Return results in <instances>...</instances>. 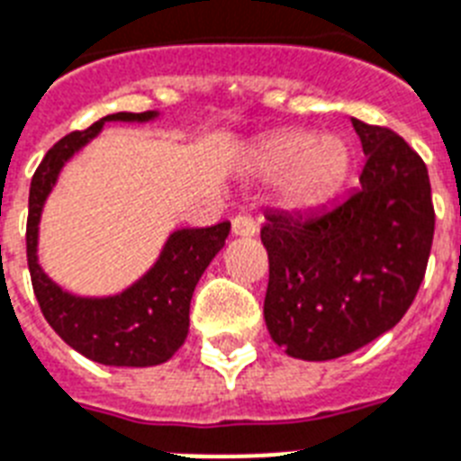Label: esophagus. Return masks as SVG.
I'll list each match as a JSON object with an SVG mask.
<instances>
[{
    "label": "esophagus",
    "mask_w": 461,
    "mask_h": 461,
    "mask_svg": "<svg viewBox=\"0 0 461 461\" xmlns=\"http://www.w3.org/2000/svg\"><path fill=\"white\" fill-rule=\"evenodd\" d=\"M255 231H258V224L249 215H237L231 220V234L234 237H253Z\"/></svg>",
    "instance_id": "esophagus-1"
}]
</instances>
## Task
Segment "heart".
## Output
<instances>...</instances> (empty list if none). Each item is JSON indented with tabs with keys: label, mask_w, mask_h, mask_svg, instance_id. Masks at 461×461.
Instances as JSON below:
<instances>
[{
	"label": "heart",
	"mask_w": 461,
	"mask_h": 461,
	"mask_svg": "<svg viewBox=\"0 0 461 461\" xmlns=\"http://www.w3.org/2000/svg\"><path fill=\"white\" fill-rule=\"evenodd\" d=\"M255 166L267 177L284 176V199L293 206H307L323 199L342 180L349 152L335 135L312 138L307 131H284L258 147Z\"/></svg>",
	"instance_id": "obj_1"
}]
</instances>
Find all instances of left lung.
<instances>
[{"instance_id": "obj_1", "label": "left lung", "mask_w": 461, "mask_h": 461, "mask_svg": "<svg viewBox=\"0 0 461 461\" xmlns=\"http://www.w3.org/2000/svg\"><path fill=\"white\" fill-rule=\"evenodd\" d=\"M361 187L312 212L267 211V330L293 358L330 361L392 330L427 272L436 212L427 164L398 133L351 119Z\"/></svg>"}]
</instances>
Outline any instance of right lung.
Returning a JSON list of instances; mask_svg holds the SVG:
<instances>
[{
  "instance_id": "right-lung-1",
  "label": "right lung",
  "mask_w": 461,
  "mask_h": 461,
  "mask_svg": "<svg viewBox=\"0 0 461 461\" xmlns=\"http://www.w3.org/2000/svg\"><path fill=\"white\" fill-rule=\"evenodd\" d=\"M157 112H117L88 129L65 135L41 158L30 185L27 267L41 314L72 349L103 366H158L183 347L189 330L192 293L230 234V222L173 231L157 265L131 288L112 297L69 295L44 274L37 262V230L46 196L65 161L95 138L105 122H147Z\"/></svg>"
}]
</instances>
